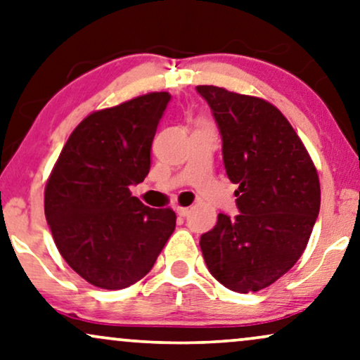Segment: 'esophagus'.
<instances>
[{"label":"esophagus","mask_w":360,"mask_h":360,"mask_svg":"<svg viewBox=\"0 0 360 360\" xmlns=\"http://www.w3.org/2000/svg\"><path fill=\"white\" fill-rule=\"evenodd\" d=\"M175 210H176V213L180 214V217H186V214L190 213V208H186V207H176Z\"/></svg>","instance_id":"obj_1"}]
</instances>
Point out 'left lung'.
<instances>
[{
  "label": "left lung",
  "instance_id": "left-lung-1",
  "mask_svg": "<svg viewBox=\"0 0 360 360\" xmlns=\"http://www.w3.org/2000/svg\"><path fill=\"white\" fill-rule=\"evenodd\" d=\"M220 129L240 213L200 238L212 276L235 292L268 288L292 268L321 207L317 170L288 119L264 99L197 86Z\"/></svg>",
  "mask_w": 360,
  "mask_h": 360
}]
</instances>
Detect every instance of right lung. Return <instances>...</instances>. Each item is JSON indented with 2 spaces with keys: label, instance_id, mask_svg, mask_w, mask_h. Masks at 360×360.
I'll list each match as a JSON object with an SVG mask.
<instances>
[{
  "label": "right lung",
  "instance_id": "1",
  "mask_svg": "<svg viewBox=\"0 0 360 360\" xmlns=\"http://www.w3.org/2000/svg\"><path fill=\"white\" fill-rule=\"evenodd\" d=\"M169 92H150L92 112L69 135L44 191L60 256L87 283L124 289L150 271L175 230V212L130 193L150 170Z\"/></svg>",
  "mask_w": 360,
  "mask_h": 360
}]
</instances>
